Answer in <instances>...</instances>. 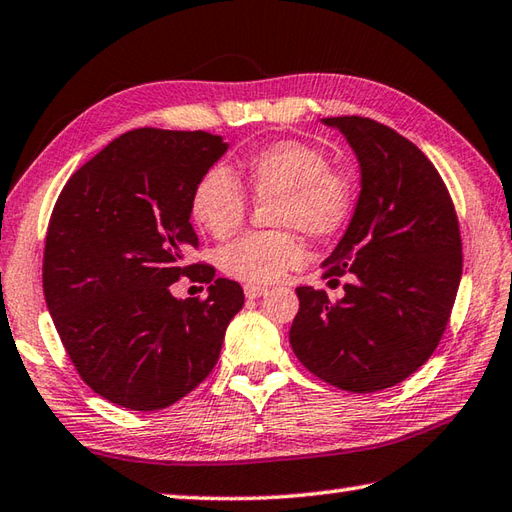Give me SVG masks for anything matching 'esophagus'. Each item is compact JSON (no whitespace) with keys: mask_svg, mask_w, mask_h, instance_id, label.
Segmentation results:
<instances>
[{"mask_svg":"<svg viewBox=\"0 0 512 512\" xmlns=\"http://www.w3.org/2000/svg\"><path fill=\"white\" fill-rule=\"evenodd\" d=\"M264 293H266L264 286H253V284H246V286H244V295H246L248 299H257V297H262Z\"/></svg>","mask_w":512,"mask_h":512,"instance_id":"esophagus-1","label":"esophagus"}]
</instances>
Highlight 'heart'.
<instances>
[{
	"mask_svg": "<svg viewBox=\"0 0 512 512\" xmlns=\"http://www.w3.org/2000/svg\"><path fill=\"white\" fill-rule=\"evenodd\" d=\"M239 177L259 202L277 199L270 219L286 228L248 233L219 253V266L228 277L253 286L279 282L288 270L306 262L302 237L288 228L324 239L346 226L355 206L350 175L330 166L324 148L302 139H279L253 150ZM190 210L206 233L226 239L242 228L248 199L228 168L213 166L197 182Z\"/></svg>",
	"mask_w": 512,
	"mask_h": 512,
	"instance_id": "heart-1",
	"label": "heart"
}]
</instances>
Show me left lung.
<instances>
[{
  "mask_svg": "<svg viewBox=\"0 0 512 512\" xmlns=\"http://www.w3.org/2000/svg\"><path fill=\"white\" fill-rule=\"evenodd\" d=\"M355 150L362 190L322 264L344 297L299 286L290 346L310 373L348 393L404 382L435 353L462 279V235L444 179L406 137L368 117H326Z\"/></svg>",
  "mask_w": 512,
  "mask_h": 512,
  "instance_id": "left-lung-1",
  "label": "left lung"
}]
</instances>
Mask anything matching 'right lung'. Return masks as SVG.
<instances>
[{
	"label": "right lung",
	"mask_w": 512,
	"mask_h": 512,
	"mask_svg": "<svg viewBox=\"0 0 512 512\" xmlns=\"http://www.w3.org/2000/svg\"><path fill=\"white\" fill-rule=\"evenodd\" d=\"M228 144L204 130L137 128L110 142L68 179L50 215L44 297L79 377L108 402L162 410L217 364L244 290L197 248L190 199ZM193 274L206 300L169 286Z\"/></svg>",
	"instance_id": "right-lung-1"
}]
</instances>
